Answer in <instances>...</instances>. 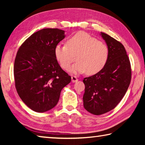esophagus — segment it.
I'll return each mask as SVG.
<instances>
[{
    "instance_id": "esophagus-1",
    "label": "esophagus",
    "mask_w": 145,
    "mask_h": 145,
    "mask_svg": "<svg viewBox=\"0 0 145 145\" xmlns=\"http://www.w3.org/2000/svg\"><path fill=\"white\" fill-rule=\"evenodd\" d=\"M71 77H72V82L73 83H75V82H76L78 81V78H77V77H76V76L72 75V76H71Z\"/></svg>"
}]
</instances>
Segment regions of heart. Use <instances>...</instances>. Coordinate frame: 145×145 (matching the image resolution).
<instances>
[{
	"label": "heart",
	"instance_id": "b5f03b06",
	"mask_svg": "<svg viewBox=\"0 0 145 145\" xmlns=\"http://www.w3.org/2000/svg\"><path fill=\"white\" fill-rule=\"evenodd\" d=\"M54 55L60 67L69 69L74 61L76 62L69 70L73 73L86 72L88 75L97 74L105 66L108 57V48L104 42L98 40L84 32L75 33L68 39L65 45L55 47Z\"/></svg>",
	"mask_w": 145,
	"mask_h": 145
}]
</instances>
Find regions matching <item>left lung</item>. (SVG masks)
Wrapping results in <instances>:
<instances>
[{"instance_id":"obj_1","label":"left lung","mask_w":145,"mask_h":145,"mask_svg":"<svg viewBox=\"0 0 145 145\" xmlns=\"http://www.w3.org/2000/svg\"><path fill=\"white\" fill-rule=\"evenodd\" d=\"M101 35L108 48L105 66L83 80L85 85L84 106L95 115L115 108L125 96L131 78L130 61L124 46L106 33L101 32Z\"/></svg>"}]
</instances>
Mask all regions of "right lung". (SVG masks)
<instances>
[{
    "mask_svg": "<svg viewBox=\"0 0 145 145\" xmlns=\"http://www.w3.org/2000/svg\"><path fill=\"white\" fill-rule=\"evenodd\" d=\"M65 31L43 29L21 45L14 67L15 86L26 105L36 112L53 108L61 91L71 82L55 57L54 48L65 38Z\"/></svg>",
    "mask_w": 145,
    "mask_h": 145,
    "instance_id": "add662e5",
    "label": "right lung"
}]
</instances>
